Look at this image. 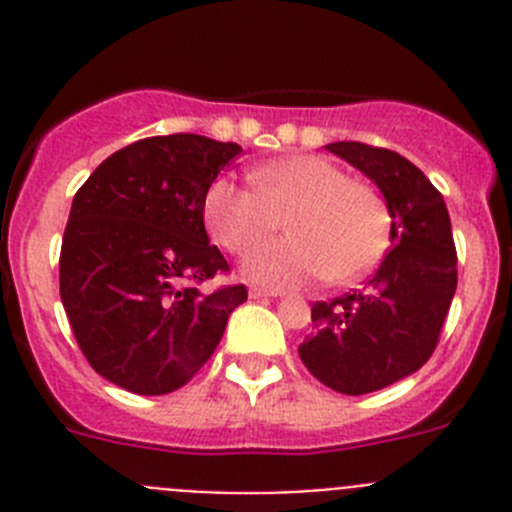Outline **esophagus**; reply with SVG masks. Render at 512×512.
<instances>
[{
    "label": "esophagus",
    "instance_id": "1",
    "mask_svg": "<svg viewBox=\"0 0 512 512\" xmlns=\"http://www.w3.org/2000/svg\"><path fill=\"white\" fill-rule=\"evenodd\" d=\"M248 295L253 297V300H264V297H282V292L279 289H264V287H251V292Z\"/></svg>",
    "mask_w": 512,
    "mask_h": 512
}]
</instances>
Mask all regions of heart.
<instances>
[{
  "label": "heart",
  "mask_w": 512,
  "mask_h": 512,
  "mask_svg": "<svg viewBox=\"0 0 512 512\" xmlns=\"http://www.w3.org/2000/svg\"><path fill=\"white\" fill-rule=\"evenodd\" d=\"M251 182L220 176L205 194V225L223 248L243 253V274L274 287L366 277L390 248L392 215L382 194L320 156H289L251 171ZM282 242L258 241L281 224ZM260 244L259 247L255 243Z\"/></svg>",
  "instance_id": "obj_1"
}]
</instances>
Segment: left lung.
Listing matches in <instances>:
<instances>
[{"mask_svg":"<svg viewBox=\"0 0 512 512\" xmlns=\"http://www.w3.org/2000/svg\"><path fill=\"white\" fill-rule=\"evenodd\" d=\"M325 148L382 189L395 246L364 289L312 305L315 333L300 359L330 390L366 395L418 372L436 351L456 292V246L441 192L408 158L356 140Z\"/></svg>","mask_w":512,"mask_h":512,"instance_id":"8db88e82","label":"left lung"}]
</instances>
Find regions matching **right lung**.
I'll list each match as a JSON object with an SVG mask.
<instances>
[{
	"instance_id": "right-lung-1",
	"label": "right lung",
	"mask_w": 512,
	"mask_h": 512,
	"mask_svg": "<svg viewBox=\"0 0 512 512\" xmlns=\"http://www.w3.org/2000/svg\"><path fill=\"white\" fill-rule=\"evenodd\" d=\"M241 146L194 133L120 148L76 192L58 282L81 354L135 395H169L223 338L243 284L202 292L230 271L205 230V194Z\"/></svg>"
}]
</instances>
